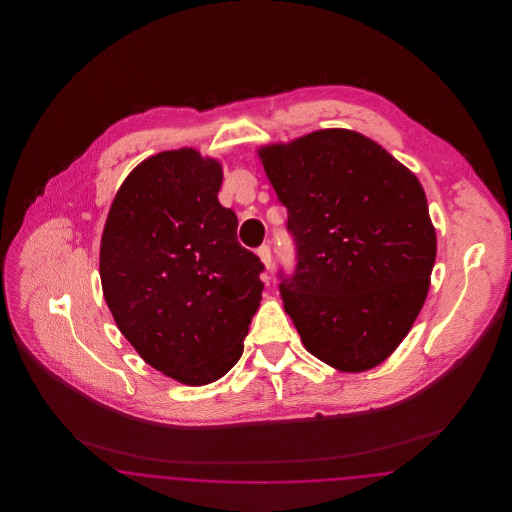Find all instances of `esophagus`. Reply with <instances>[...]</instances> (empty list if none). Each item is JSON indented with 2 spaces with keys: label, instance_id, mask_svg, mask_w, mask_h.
<instances>
[{
  "label": "esophagus",
  "instance_id": "1",
  "mask_svg": "<svg viewBox=\"0 0 512 512\" xmlns=\"http://www.w3.org/2000/svg\"><path fill=\"white\" fill-rule=\"evenodd\" d=\"M257 255H259V259L263 261V265H265L267 268H270V265H272V253H270V245H261V247L257 249Z\"/></svg>",
  "mask_w": 512,
  "mask_h": 512
}]
</instances>
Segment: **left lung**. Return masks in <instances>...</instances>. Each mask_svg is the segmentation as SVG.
I'll list each match as a JSON object with an SVG mask.
<instances>
[{
	"label": "left lung",
	"instance_id": "1",
	"mask_svg": "<svg viewBox=\"0 0 512 512\" xmlns=\"http://www.w3.org/2000/svg\"><path fill=\"white\" fill-rule=\"evenodd\" d=\"M259 153L288 209L295 267L278 270V288L305 349L347 372L380 365L409 334L436 261L418 178L341 128Z\"/></svg>",
	"mask_w": 512,
	"mask_h": 512
}]
</instances>
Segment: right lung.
Returning a JSON list of instances; mask_svg holds the SVG:
<instances>
[{
	"label": "right lung",
	"mask_w": 512,
	"mask_h": 512,
	"mask_svg": "<svg viewBox=\"0 0 512 512\" xmlns=\"http://www.w3.org/2000/svg\"><path fill=\"white\" fill-rule=\"evenodd\" d=\"M220 182L219 163L195 149L157 153L122 182L101 236V286L122 336L190 386L240 361L263 292L265 265L238 242Z\"/></svg>",
	"instance_id": "add662e5"
}]
</instances>
